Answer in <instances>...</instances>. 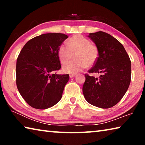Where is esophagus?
Returning a JSON list of instances; mask_svg holds the SVG:
<instances>
[{
	"label": "esophagus",
	"mask_w": 145,
	"mask_h": 145,
	"mask_svg": "<svg viewBox=\"0 0 145 145\" xmlns=\"http://www.w3.org/2000/svg\"><path fill=\"white\" fill-rule=\"evenodd\" d=\"M75 76H76V74H70V78H73L74 77H75Z\"/></svg>",
	"instance_id": "esophagus-1"
}]
</instances>
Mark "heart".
<instances>
[{"mask_svg": "<svg viewBox=\"0 0 145 145\" xmlns=\"http://www.w3.org/2000/svg\"><path fill=\"white\" fill-rule=\"evenodd\" d=\"M75 55V61L68 62L63 66V71L70 74H75L85 69L88 66L95 65L99 57V49L91 43L88 38L82 35H75L70 38L67 43L58 48L57 55L61 63L70 61Z\"/></svg>", "mask_w": 145, "mask_h": 145, "instance_id": "heart-1", "label": "heart"}]
</instances>
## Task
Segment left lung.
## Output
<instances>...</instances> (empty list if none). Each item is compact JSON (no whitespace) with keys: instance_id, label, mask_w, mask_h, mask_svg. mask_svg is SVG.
Returning a JSON list of instances; mask_svg holds the SVG:
<instances>
[{"instance_id":"1","label":"left lung","mask_w":145,"mask_h":145,"mask_svg":"<svg viewBox=\"0 0 145 145\" xmlns=\"http://www.w3.org/2000/svg\"><path fill=\"white\" fill-rule=\"evenodd\" d=\"M99 49V57L89 73H101L100 77L85 75L82 92L86 101L94 106L108 109L117 104L131 82V62L122 44L102 31L88 36Z\"/></svg>"}]
</instances>
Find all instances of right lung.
<instances>
[{
	"instance_id": "right-lung-1",
	"label": "right lung",
	"mask_w": 145,
	"mask_h": 145,
	"mask_svg": "<svg viewBox=\"0 0 145 145\" xmlns=\"http://www.w3.org/2000/svg\"><path fill=\"white\" fill-rule=\"evenodd\" d=\"M68 36L47 33L26 43L16 61L17 88L32 107L48 109L62 97L69 75L53 73L61 68L57 50Z\"/></svg>"
}]
</instances>
